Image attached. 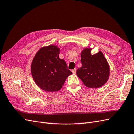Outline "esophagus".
<instances>
[{
  "label": "esophagus",
  "mask_w": 134,
  "mask_h": 134,
  "mask_svg": "<svg viewBox=\"0 0 134 134\" xmlns=\"http://www.w3.org/2000/svg\"><path fill=\"white\" fill-rule=\"evenodd\" d=\"M72 73H73V74H75L76 72V69L75 68V69H74L73 70H72Z\"/></svg>",
  "instance_id": "esophagus-1"
}]
</instances>
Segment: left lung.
<instances>
[{"label": "left lung", "mask_w": 134, "mask_h": 134, "mask_svg": "<svg viewBox=\"0 0 134 134\" xmlns=\"http://www.w3.org/2000/svg\"><path fill=\"white\" fill-rule=\"evenodd\" d=\"M82 66L76 70V74L86 87L98 88L106 83L109 75V68L101 51L91 55V49L85 48L81 53Z\"/></svg>", "instance_id": "8db88e82"}]
</instances>
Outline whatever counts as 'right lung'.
Instances as JSON below:
<instances>
[{
  "label": "right lung",
  "mask_w": 134,
  "mask_h": 134,
  "mask_svg": "<svg viewBox=\"0 0 134 134\" xmlns=\"http://www.w3.org/2000/svg\"><path fill=\"white\" fill-rule=\"evenodd\" d=\"M60 49L54 45L41 48L31 65L32 77L36 84L47 92L60 90L72 72L63 59L59 58Z\"/></svg>",
  "instance_id": "1"
}]
</instances>
